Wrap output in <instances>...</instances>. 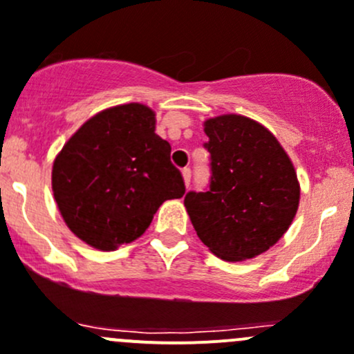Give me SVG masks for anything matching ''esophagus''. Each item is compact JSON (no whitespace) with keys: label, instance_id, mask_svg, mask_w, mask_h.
Here are the masks:
<instances>
[{"label":"esophagus","instance_id":"obj_1","mask_svg":"<svg viewBox=\"0 0 354 354\" xmlns=\"http://www.w3.org/2000/svg\"><path fill=\"white\" fill-rule=\"evenodd\" d=\"M181 174H183V180H185V187H190V181H192V169L190 167H185L183 171H181Z\"/></svg>","mask_w":354,"mask_h":354}]
</instances>
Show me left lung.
I'll return each mask as SVG.
<instances>
[{"label":"left lung","instance_id":"obj_1","mask_svg":"<svg viewBox=\"0 0 354 354\" xmlns=\"http://www.w3.org/2000/svg\"><path fill=\"white\" fill-rule=\"evenodd\" d=\"M209 187L188 192L185 207L198 239L226 261L256 257L282 239L299 205V183L286 150L243 115L205 121Z\"/></svg>","mask_w":354,"mask_h":354}]
</instances>
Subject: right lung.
Returning <instances> with one entry per match:
<instances>
[{
    "label": "right lung",
    "mask_w": 354,
    "mask_h": 354,
    "mask_svg": "<svg viewBox=\"0 0 354 354\" xmlns=\"http://www.w3.org/2000/svg\"><path fill=\"white\" fill-rule=\"evenodd\" d=\"M51 187L68 228L100 250L138 239L164 201L185 194L171 145L156 135L153 112L140 104L86 121L55 159Z\"/></svg>",
    "instance_id": "obj_1"
}]
</instances>
